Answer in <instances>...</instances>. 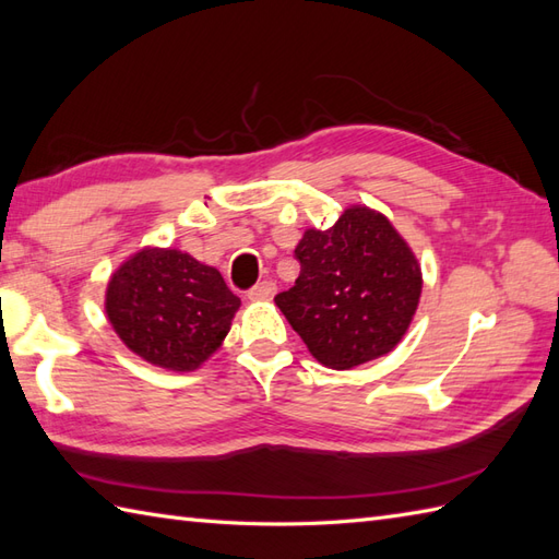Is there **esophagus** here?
<instances>
[{
    "mask_svg": "<svg viewBox=\"0 0 559 559\" xmlns=\"http://www.w3.org/2000/svg\"><path fill=\"white\" fill-rule=\"evenodd\" d=\"M275 282H258L253 289H249V301H270L275 296Z\"/></svg>",
    "mask_w": 559,
    "mask_h": 559,
    "instance_id": "1",
    "label": "esophagus"
}]
</instances>
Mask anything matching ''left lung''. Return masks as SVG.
Listing matches in <instances>:
<instances>
[{
	"label": "left lung",
	"mask_w": 559,
	"mask_h": 559,
	"mask_svg": "<svg viewBox=\"0 0 559 559\" xmlns=\"http://www.w3.org/2000/svg\"><path fill=\"white\" fill-rule=\"evenodd\" d=\"M294 255L301 272L275 304L312 358L350 370L396 348L419 304L421 270L382 213L350 206L330 229H306Z\"/></svg>",
	"instance_id": "left-lung-1"
}]
</instances>
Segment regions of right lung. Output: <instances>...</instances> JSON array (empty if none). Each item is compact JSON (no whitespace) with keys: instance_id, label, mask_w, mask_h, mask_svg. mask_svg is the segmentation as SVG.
Wrapping results in <instances>:
<instances>
[{"instance_id":"1","label":"right lung","mask_w":559,"mask_h":559,"mask_svg":"<svg viewBox=\"0 0 559 559\" xmlns=\"http://www.w3.org/2000/svg\"><path fill=\"white\" fill-rule=\"evenodd\" d=\"M239 304L221 272L177 249H142L106 289V316L120 342L173 372L197 370L221 348Z\"/></svg>"}]
</instances>
